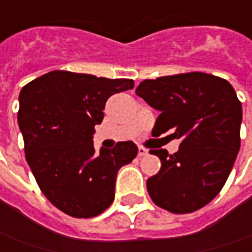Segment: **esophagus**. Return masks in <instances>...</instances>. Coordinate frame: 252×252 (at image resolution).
I'll use <instances>...</instances> for the list:
<instances>
[{
    "label": "esophagus",
    "mask_w": 252,
    "mask_h": 252,
    "mask_svg": "<svg viewBox=\"0 0 252 252\" xmlns=\"http://www.w3.org/2000/svg\"><path fill=\"white\" fill-rule=\"evenodd\" d=\"M146 155H148V151L143 146H138V156L142 158V156H146Z\"/></svg>",
    "instance_id": "1"
}]
</instances>
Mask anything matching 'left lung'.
I'll return each mask as SVG.
<instances>
[{
  "label": "left lung",
  "mask_w": 252,
  "mask_h": 252,
  "mask_svg": "<svg viewBox=\"0 0 252 252\" xmlns=\"http://www.w3.org/2000/svg\"><path fill=\"white\" fill-rule=\"evenodd\" d=\"M160 114L153 136L173 129L178 152L152 151L160 159L158 174L148 178L152 201L171 213H191L220 192L240 151L241 101L226 79L205 72L145 79L136 88Z\"/></svg>",
  "instance_id": "8db88e82"
}]
</instances>
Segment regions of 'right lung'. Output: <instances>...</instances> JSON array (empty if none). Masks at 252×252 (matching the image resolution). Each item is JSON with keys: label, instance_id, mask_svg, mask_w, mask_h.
Masks as SVG:
<instances>
[{"label": "right lung", "instance_id": "obj_1", "mask_svg": "<svg viewBox=\"0 0 252 252\" xmlns=\"http://www.w3.org/2000/svg\"><path fill=\"white\" fill-rule=\"evenodd\" d=\"M132 88V79L51 71L21 91L18 124L26 160L44 196L72 218L104 212L114 201L118 170L138 155L131 141L100 152L92 141L107 99Z\"/></svg>", "mask_w": 252, "mask_h": 252}]
</instances>
